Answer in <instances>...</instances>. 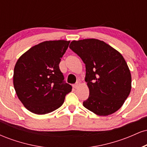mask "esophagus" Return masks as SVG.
<instances>
[{
	"mask_svg": "<svg viewBox=\"0 0 147 147\" xmlns=\"http://www.w3.org/2000/svg\"><path fill=\"white\" fill-rule=\"evenodd\" d=\"M79 85H80V82H76V83L73 85V87L75 88H78V87L79 86Z\"/></svg>",
	"mask_w": 147,
	"mask_h": 147,
	"instance_id": "esophagus-1",
	"label": "esophagus"
}]
</instances>
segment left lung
<instances>
[{"instance_id": "8db88e82", "label": "left lung", "mask_w": 147, "mask_h": 147, "mask_svg": "<svg viewBox=\"0 0 147 147\" xmlns=\"http://www.w3.org/2000/svg\"><path fill=\"white\" fill-rule=\"evenodd\" d=\"M69 48L86 65L89 97L83 102L84 107L100 116L119 110L131 89V72L122 55L95 38L73 41Z\"/></svg>"}]
</instances>
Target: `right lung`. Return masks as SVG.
Instances as JSON below:
<instances>
[{
	"instance_id": "right-lung-1",
	"label": "right lung",
	"mask_w": 147,
	"mask_h": 147,
	"mask_svg": "<svg viewBox=\"0 0 147 147\" xmlns=\"http://www.w3.org/2000/svg\"><path fill=\"white\" fill-rule=\"evenodd\" d=\"M70 41H44L18 59L14 70V86L18 99L33 113L44 115L59 109L72 86L59 69L61 59Z\"/></svg>"
}]
</instances>
